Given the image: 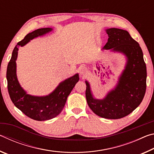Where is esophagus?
I'll return each mask as SVG.
<instances>
[{
	"label": "esophagus",
	"instance_id": "1",
	"mask_svg": "<svg viewBox=\"0 0 154 154\" xmlns=\"http://www.w3.org/2000/svg\"><path fill=\"white\" fill-rule=\"evenodd\" d=\"M80 74H81V75H82L83 77L87 76L88 74V69H86V68H85V67L82 68V69H81Z\"/></svg>",
	"mask_w": 154,
	"mask_h": 154
}]
</instances>
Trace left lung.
Instances as JSON below:
<instances>
[{"label":"left lung","mask_w":154,"mask_h":154,"mask_svg":"<svg viewBox=\"0 0 154 154\" xmlns=\"http://www.w3.org/2000/svg\"><path fill=\"white\" fill-rule=\"evenodd\" d=\"M109 38L104 49L121 51L127 56L126 69L119 78L116 89L103 100L92 97L87 82L85 96L90 108L97 116L107 119H120L132 113L144 98L147 69L142 49L126 30L109 28Z\"/></svg>","instance_id":"left-lung-1"}]
</instances>
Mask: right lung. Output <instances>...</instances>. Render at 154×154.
I'll list each match as a JSON object with an SVG mask.
<instances>
[{"mask_svg":"<svg viewBox=\"0 0 154 154\" xmlns=\"http://www.w3.org/2000/svg\"><path fill=\"white\" fill-rule=\"evenodd\" d=\"M51 30L50 28H44L28 33L15 47L7 69V88L13 103L26 116L37 121L48 120L58 116L66 104L68 96L79 79V75H75L60 83L58 88L50 94L43 97L28 95L21 88L16 76L15 60L18 50L17 47L24 45L30 40Z\"/></svg>","mask_w":154,"mask_h":154,"instance_id":"1","label":"right lung"}]
</instances>
